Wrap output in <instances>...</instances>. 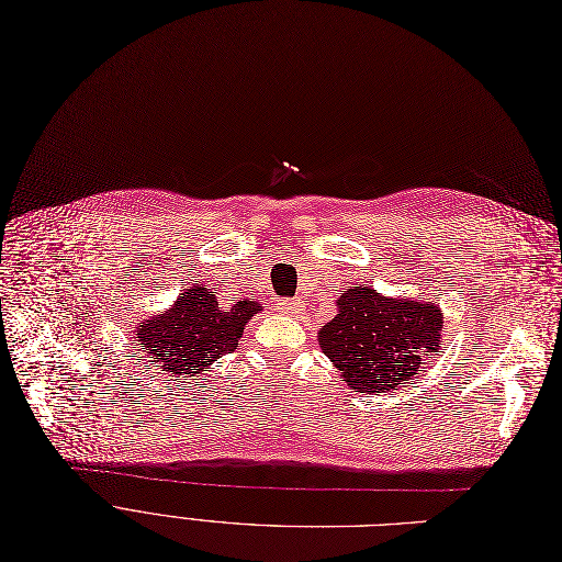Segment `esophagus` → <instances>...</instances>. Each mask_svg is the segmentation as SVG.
<instances>
[{"mask_svg": "<svg viewBox=\"0 0 562 562\" xmlns=\"http://www.w3.org/2000/svg\"><path fill=\"white\" fill-rule=\"evenodd\" d=\"M279 308H281L283 313H297V311H302V304L295 302V300H281V302H279Z\"/></svg>", "mask_w": 562, "mask_h": 562, "instance_id": "1", "label": "esophagus"}]
</instances>
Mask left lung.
Wrapping results in <instances>:
<instances>
[{"mask_svg":"<svg viewBox=\"0 0 562 562\" xmlns=\"http://www.w3.org/2000/svg\"><path fill=\"white\" fill-rule=\"evenodd\" d=\"M441 311L416 300H386L372 288L340 292L338 315L319 329V347L361 393H389L414 375L423 357L439 350Z\"/></svg>","mask_w":562,"mask_h":562,"instance_id":"left-lung-1","label":"left lung"}]
</instances>
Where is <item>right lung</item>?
<instances>
[{"mask_svg": "<svg viewBox=\"0 0 562 562\" xmlns=\"http://www.w3.org/2000/svg\"><path fill=\"white\" fill-rule=\"evenodd\" d=\"M258 311V302L243 300L222 308L215 292L196 283L171 311L139 323L135 336L139 350L167 378H201L212 361L237 350L245 325Z\"/></svg>", "mask_w": 562, "mask_h": 562, "instance_id": "add662e5", "label": "right lung"}]
</instances>
